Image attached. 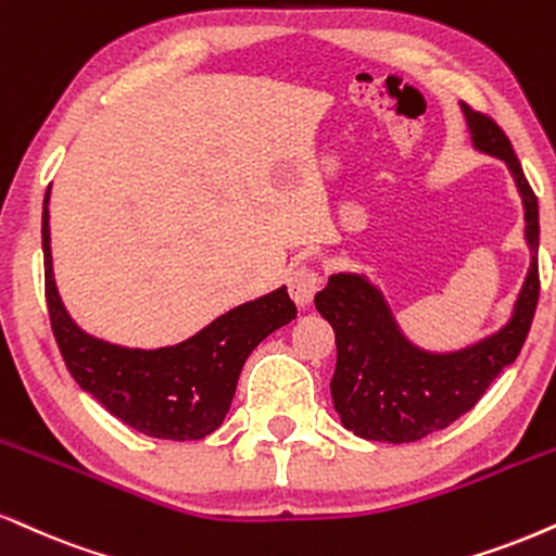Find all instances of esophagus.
Instances as JSON below:
<instances>
[{
  "label": "esophagus",
  "instance_id": "1",
  "mask_svg": "<svg viewBox=\"0 0 556 556\" xmlns=\"http://www.w3.org/2000/svg\"><path fill=\"white\" fill-rule=\"evenodd\" d=\"M320 285H324V277H320V271L311 264L298 266V269L290 274V295L300 307L313 303V298H316Z\"/></svg>",
  "mask_w": 556,
  "mask_h": 556
}]
</instances>
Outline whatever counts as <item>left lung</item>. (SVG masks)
Instances as JSON below:
<instances>
[{"label": "left lung", "mask_w": 556, "mask_h": 556, "mask_svg": "<svg viewBox=\"0 0 556 556\" xmlns=\"http://www.w3.org/2000/svg\"><path fill=\"white\" fill-rule=\"evenodd\" d=\"M473 144L503 157L526 204L531 269L505 329L456 354H427L401 337L383 298L357 274H333L316 295L333 326L337 370L331 396L346 430L380 443H412L443 430L484 396L492 380L523 350L539 305V199L523 176L510 139L486 113L464 105Z\"/></svg>", "instance_id": "obj_1"}]
</instances>
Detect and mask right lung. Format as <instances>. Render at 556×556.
Listing matches in <instances>:
<instances>
[{
    "instance_id": "right-lung-1",
    "label": "right lung",
    "mask_w": 556,
    "mask_h": 556,
    "mask_svg": "<svg viewBox=\"0 0 556 556\" xmlns=\"http://www.w3.org/2000/svg\"><path fill=\"white\" fill-rule=\"evenodd\" d=\"M43 274L51 331L66 370L113 417L160 440H202L223 425L238 376L261 339L298 316L287 290L232 307L197 337L165 350H124L79 331L51 274L49 191L43 199Z\"/></svg>"
}]
</instances>
